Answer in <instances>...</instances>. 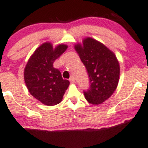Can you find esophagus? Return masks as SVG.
Wrapping results in <instances>:
<instances>
[{"label": "esophagus", "instance_id": "esophagus-1", "mask_svg": "<svg viewBox=\"0 0 148 148\" xmlns=\"http://www.w3.org/2000/svg\"><path fill=\"white\" fill-rule=\"evenodd\" d=\"M69 81H70V82L72 83V84H74V83L76 82V80H75V79H74V77H73V76H72V77H71L70 79H69Z\"/></svg>", "mask_w": 148, "mask_h": 148}]
</instances>
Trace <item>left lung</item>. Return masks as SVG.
I'll return each mask as SVG.
<instances>
[{
    "label": "left lung",
    "instance_id": "obj_1",
    "mask_svg": "<svg viewBox=\"0 0 148 148\" xmlns=\"http://www.w3.org/2000/svg\"><path fill=\"white\" fill-rule=\"evenodd\" d=\"M74 49L90 77V88L84 92L86 99L92 105L101 104L118 87L120 72L118 58L106 46L90 37L75 44Z\"/></svg>",
    "mask_w": 148,
    "mask_h": 148
}]
</instances>
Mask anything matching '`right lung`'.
<instances>
[{
  "label": "right lung",
  "instance_id": "1",
  "mask_svg": "<svg viewBox=\"0 0 148 148\" xmlns=\"http://www.w3.org/2000/svg\"><path fill=\"white\" fill-rule=\"evenodd\" d=\"M67 47L64 44L53 47L51 42H46L35 49L24 68V81L28 91L46 106L60 103L69 86L68 80L62 79L59 69L53 65Z\"/></svg>",
  "mask_w": 148,
  "mask_h": 148
}]
</instances>
